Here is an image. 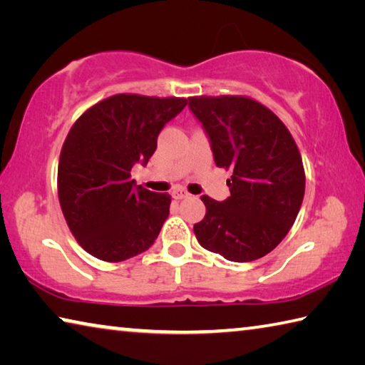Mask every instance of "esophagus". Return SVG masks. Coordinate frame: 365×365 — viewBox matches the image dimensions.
<instances>
[{
    "instance_id": "obj_1",
    "label": "esophagus",
    "mask_w": 365,
    "mask_h": 365,
    "mask_svg": "<svg viewBox=\"0 0 365 365\" xmlns=\"http://www.w3.org/2000/svg\"><path fill=\"white\" fill-rule=\"evenodd\" d=\"M188 196V191L185 190V188H175V190H172V197H174V200H183V197H187Z\"/></svg>"
}]
</instances>
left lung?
Wrapping results in <instances>:
<instances>
[{
  "label": "left lung",
  "instance_id": "1",
  "mask_svg": "<svg viewBox=\"0 0 365 365\" xmlns=\"http://www.w3.org/2000/svg\"><path fill=\"white\" fill-rule=\"evenodd\" d=\"M188 100L215 165L232 170L225 201L201 196L206 215L193 227L197 242L228 261H256L287 237L299 212L306 187L301 153L285 123L250 96Z\"/></svg>",
  "mask_w": 365,
  "mask_h": 365
}]
</instances>
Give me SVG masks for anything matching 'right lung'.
<instances>
[{
    "mask_svg": "<svg viewBox=\"0 0 365 365\" xmlns=\"http://www.w3.org/2000/svg\"><path fill=\"white\" fill-rule=\"evenodd\" d=\"M187 104V98L119 93L86 109L67 133L58 165L59 205L91 256L120 262L158 238L170 195L135 187L130 170L148 164L159 132Z\"/></svg>",
    "mask_w": 365,
    "mask_h": 365,
    "instance_id": "add662e5",
    "label": "right lung"
}]
</instances>
